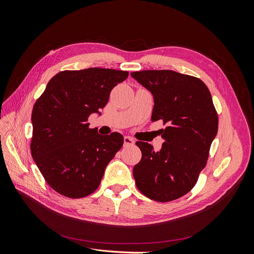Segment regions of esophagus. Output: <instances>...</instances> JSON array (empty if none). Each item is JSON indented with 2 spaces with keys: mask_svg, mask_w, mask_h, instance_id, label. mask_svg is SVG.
<instances>
[{
  "mask_svg": "<svg viewBox=\"0 0 254 254\" xmlns=\"http://www.w3.org/2000/svg\"><path fill=\"white\" fill-rule=\"evenodd\" d=\"M134 144V141L131 139L130 136H125L124 137V145L125 146H131Z\"/></svg>",
  "mask_w": 254,
  "mask_h": 254,
  "instance_id": "obj_1",
  "label": "esophagus"
}]
</instances>
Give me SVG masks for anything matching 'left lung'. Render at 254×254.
Segmentation results:
<instances>
[{"mask_svg":"<svg viewBox=\"0 0 254 254\" xmlns=\"http://www.w3.org/2000/svg\"><path fill=\"white\" fill-rule=\"evenodd\" d=\"M155 99L151 121H162L165 140L160 151L146 142L135 144L142 159L133 167L136 188L159 202L176 200L195 187L206 165L218 129V114L205 83L172 70L132 72Z\"/></svg>","mask_w":254,"mask_h":254,"instance_id":"1","label":"left lung"}]
</instances>
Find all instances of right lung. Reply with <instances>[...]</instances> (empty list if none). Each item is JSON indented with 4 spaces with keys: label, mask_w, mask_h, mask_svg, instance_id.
I'll use <instances>...</instances> for the list:
<instances>
[{
    "label": "right lung",
    "mask_w": 254,
    "mask_h": 254,
    "mask_svg": "<svg viewBox=\"0 0 254 254\" xmlns=\"http://www.w3.org/2000/svg\"><path fill=\"white\" fill-rule=\"evenodd\" d=\"M128 75L102 67L61 71L36 101L30 151L45 181L60 195L82 198L93 193L122 148L121 133L98 134L88 119L104 108L111 90Z\"/></svg>",
    "instance_id": "obj_1"
}]
</instances>
